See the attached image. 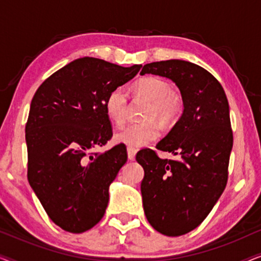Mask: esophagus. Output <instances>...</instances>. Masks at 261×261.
Returning a JSON list of instances; mask_svg holds the SVG:
<instances>
[{
    "label": "esophagus",
    "mask_w": 261,
    "mask_h": 261,
    "mask_svg": "<svg viewBox=\"0 0 261 261\" xmlns=\"http://www.w3.org/2000/svg\"><path fill=\"white\" fill-rule=\"evenodd\" d=\"M137 149H135L134 147H129L128 146L127 147V154H128V159L129 160H134L135 159V154H137Z\"/></svg>",
    "instance_id": "34e87169"
}]
</instances>
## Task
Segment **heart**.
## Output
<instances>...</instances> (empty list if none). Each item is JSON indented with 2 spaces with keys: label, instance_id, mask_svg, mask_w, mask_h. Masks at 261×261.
Segmentation results:
<instances>
[{
  "label": "heart",
  "instance_id": "obj_1",
  "mask_svg": "<svg viewBox=\"0 0 261 261\" xmlns=\"http://www.w3.org/2000/svg\"><path fill=\"white\" fill-rule=\"evenodd\" d=\"M135 91L151 101L147 117H156L164 124H172L183 112L180 96L171 92L170 84L162 78L146 77L135 84ZM105 109L110 121L121 126L127 115V92L122 88H115L109 92L105 101ZM162 134V127L155 120L147 122H132L115 135L120 144L129 147H144L155 141Z\"/></svg>",
  "mask_w": 261,
  "mask_h": 261
}]
</instances>
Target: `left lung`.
Segmentation results:
<instances>
[{
  "instance_id": "1",
  "label": "left lung",
  "mask_w": 261,
  "mask_h": 261,
  "mask_svg": "<svg viewBox=\"0 0 261 261\" xmlns=\"http://www.w3.org/2000/svg\"><path fill=\"white\" fill-rule=\"evenodd\" d=\"M169 78L179 89L183 113L155 147L177 160L142 149V205L151 226L167 237L187 234L203 222L226 188L233 148L229 105L219 81L180 59L146 64L140 74Z\"/></svg>"
}]
</instances>
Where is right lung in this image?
Segmentation results:
<instances>
[{
	"label": "right lung",
	"mask_w": 261,
	"mask_h": 261,
	"mask_svg": "<svg viewBox=\"0 0 261 261\" xmlns=\"http://www.w3.org/2000/svg\"><path fill=\"white\" fill-rule=\"evenodd\" d=\"M140 69L78 58L49 76L32 99L28 181L49 219L64 230L83 233L105 215L109 187L127 162V149L120 144L105 153L91 151L113 137L106 97Z\"/></svg>",
	"instance_id": "right-lung-1"
}]
</instances>
